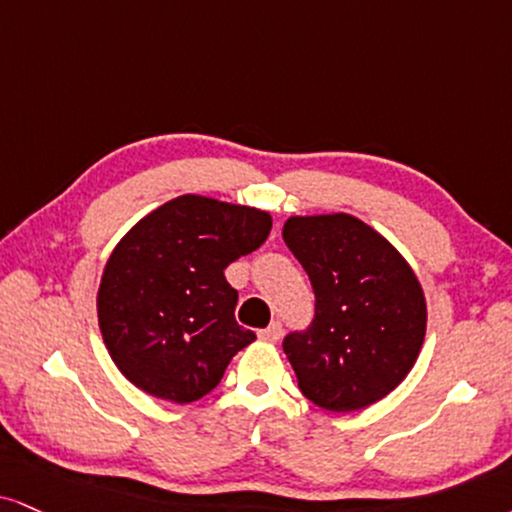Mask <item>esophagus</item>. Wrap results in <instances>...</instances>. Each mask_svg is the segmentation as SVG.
<instances>
[{"instance_id": "obj_1", "label": "esophagus", "mask_w": 512, "mask_h": 512, "mask_svg": "<svg viewBox=\"0 0 512 512\" xmlns=\"http://www.w3.org/2000/svg\"><path fill=\"white\" fill-rule=\"evenodd\" d=\"M280 337H282V325L280 323H270L266 330L258 332V339H263V342H270V344L280 342Z\"/></svg>"}]
</instances>
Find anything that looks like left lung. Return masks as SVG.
<instances>
[{
  "label": "left lung",
  "mask_w": 512,
  "mask_h": 512,
  "mask_svg": "<svg viewBox=\"0 0 512 512\" xmlns=\"http://www.w3.org/2000/svg\"><path fill=\"white\" fill-rule=\"evenodd\" d=\"M282 239L315 292L311 327L282 344L301 394L332 413L384 399L406 380L425 342L418 275L387 237L349 213L292 216Z\"/></svg>",
  "instance_id": "left-lung-1"
}]
</instances>
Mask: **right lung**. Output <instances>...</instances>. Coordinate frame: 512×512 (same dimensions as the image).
<instances>
[{
	"label": "right lung",
	"instance_id": "right-lung-1",
	"mask_svg": "<svg viewBox=\"0 0 512 512\" xmlns=\"http://www.w3.org/2000/svg\"><path fill=\"white\" fill-rule=\"evenodd\" d=\"M270 227L261 208L182 194L125 232L97 292L99 330L125 380L173 403L218 387L232 356L256 339L237 325L223 270L266 242Z\"/></svg>",
	"mask_w": 512,
	"mask_h": 512
}]
</instances>
